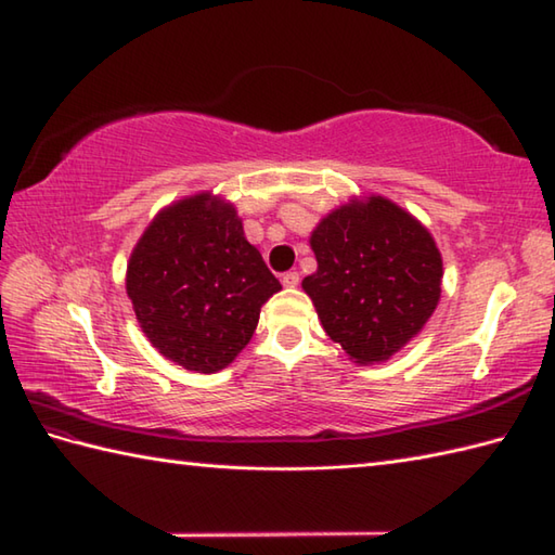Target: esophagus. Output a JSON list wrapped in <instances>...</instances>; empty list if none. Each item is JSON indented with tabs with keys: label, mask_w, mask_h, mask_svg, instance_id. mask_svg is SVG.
Returning a JSON list of instances; mask_svg holds the SVG:
<instances>
[{
	"label": "esophagus",
	"mask_w": 555,
	"mask_h": 555,
	"mask_svg": "<svg viewBox=\"0 0 555 555\" xmlns=\"http://www.w3.org/2000/svg\"><path fill=\"white\" fill-rule=\"evenodd\" d=\"M282 285H285V287H297L299 285V273H297V270H287V273H282Z\"/></svg>",
	"instance_id": "esophagus-1"
}]
</instances>
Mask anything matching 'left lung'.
<instances>
[{
  "label": "left lung",
  "mask_w": 555,
  "mask_h": 555,
  "mask_svg": "<svg viewBox=\"0 0 555 555\" xmlns=\"http://www.w3.org/2000/svg\"><path fill=\"white\" fill-rule=\"evenodd\" d=\"M318 270L304 278L320 323L356 363H379L435 313L441 256L433 235L382 196L339 206L313 230Z\"/></svg>",
  "instance_id": "left-lung-1"
}]
</instances>
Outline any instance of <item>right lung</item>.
Returning a JSON list of instances; mask_svg holds the SVG:
<instances>
[{
    "label": "right lung",
    "instance_id": "right-lung-1",
    "mask_svg": "<svg viewBox=\"0 0 555 555\" xmlns=\"http://www.w3.org/2000/svg\"><path fill=\"white\" fill-rule=\"evenodd\" d=\"M144 335L184 371L216 373L249 344L280 289L230 204L196 194L154 218L128 263Z\"/></svg>",
    "mask_w": 555,
    "mask_h": 555
}]
</instances>
